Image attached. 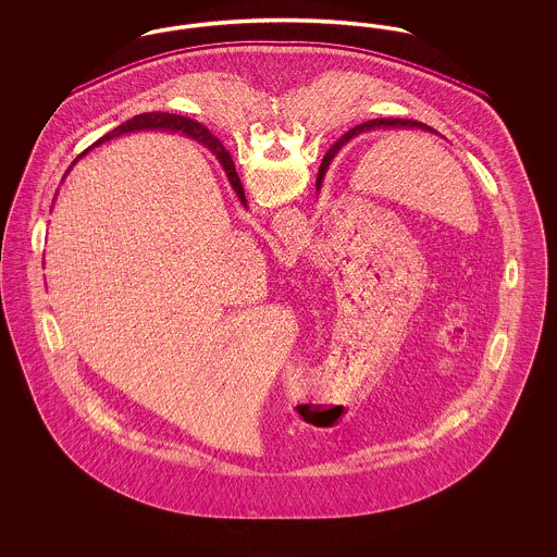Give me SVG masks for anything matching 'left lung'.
<instances>
[{
    "label": "left lung",
    "instance_id": "obj_1",
    "mask_svg": "<svg viewBox=\"0 0 557 557\" xmlns=\"http://www.w3.org/2000/svg\"><path fill=\"white\" fill-rule=\"evenodd\" d=\"M373 129H422V132H434V129L428 127L425 123L411 121V119H371L368 123H361V125H357V127H352L350 132L345 133V135L334 144V148H330V152L323 157V162H321V166H319L318 189L321 187V180H323V175H325V169L330 166V160L334 159V154L341 150V146H345V141L352 139L355 135L373 132Z\"/></svg>",
    "mask_w": 557,
    "mask_h": 557
}]
</instances>
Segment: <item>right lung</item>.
<instances>
[{
    "label": "right lung",
    "instance_id": "right-lung-1",
    "mask_svg": "<svg viewBox=\"0 0 557 557\" xmlns=\"http://www.w3.org/2000/svg\"><path fill=\"white\" fill-rule=\"evenodd\" d=\"M141 129H175V132L187 133V135L200 139L202 144H207L212 152L216 154V159L221 160V164H223V169H225V173H227V177H230V184L236 189L239 200L246 202L244 187H242L238 171H236V164H234V160L230 157V152L223 148V144H221L209 129H205L200 123H196V121H191V119H184V116L169 114V112H144V114H137V116H133L129 121L121 123L116 129H112V132L104 135L102 139H98L96 146L102 144L104 139H110V137H116V135H123V133L141 132ZM83 154H85V152H83Z\"/></svg>",
    "mask_w": 557,
    "mask_h": 557
}]
</instances>
